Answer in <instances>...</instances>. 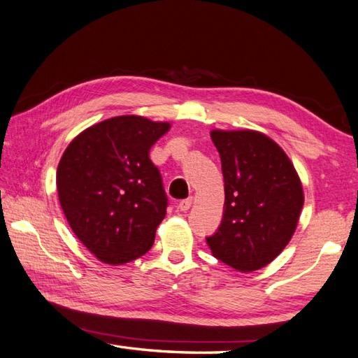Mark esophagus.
<instances>
[{
  "label": "esophagus",
  "mask_w": 358,
  "mask_h": 358,
  "mask_svg": "<svg viewBox=\"0 0 358 358\" xmlns=\"http://www.w3.org/2000/svg\"><path fill=\"white\" fill-rule=\"evenodd\" d=\"M191 205H192V199L189 197V199H185V200H181L180 203H178V210L180 211H187L191 208Z\"/></svg>",
  "instance_id": "1"
}]
</instances>
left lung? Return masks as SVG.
<instances>
[{
    "mask_svg": "<svg viewBox=\"0 0 358 358\" xmlns=\"http://www.w3.org/2000/svg\"><path fill=\"white\" fill-rule=\"evenodd\" d=\"M222 162V222L206 238L211 253L241 272L264 268L296 231L303 206L302 183L280 145L252 129H213Z\"/></svg>",
    "mask_w": 358,
    "mask_h": 358,
    "instance_id": "8db88e82",
    "label": "left lung"
}]
</instances>
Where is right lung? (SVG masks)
<instances>
[{
    "label": "right lung",
    "mask_w": 358,
    "mask_h": 358,
    "mask_svg": "<svg viewBox=\"0 0 358 358\" xmlns=\"http://www.w3.org/2000/svg\"><path fill=\"white\" fill-rule=\"evenodd\" d=\"M171 128L119 115L84 129L57 166L62 211L78 239L103 263L125 264L152 249L167 196L148 153Z\"/></svg>",
    "instance_id": "add662e5"
}]
</instances>
